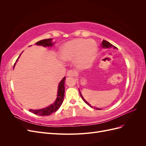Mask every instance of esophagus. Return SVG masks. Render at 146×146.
<instances>
[{
	"label": "esophagus",
	"instance_id": "1",
	"mask_svg": "<svg viewBox=\"0 0 146 146\" xmlns=\"http://www.w3.org/2000/svg\"><path fill=\"white\" fill-rule=\"evenodd\" d=\"M75 75H76V72L72 69L69 70L68 72H67V76L69 77H74L75 76Z\"/></svg>",
	"mask_w": 146,
	"mask_h": 146
}]
</instances>
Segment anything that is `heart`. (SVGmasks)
I'll return each mask as SVG.
<instances>
[{
	"label": "heart",
	"mask_w": 146,
	"mask_h": 146,
	"mask_svg": "<svg viewBox=\"0 0 146 146\" xmlns=\"http://www.w3.org/2000/svg\"><path fill=\"white\" fill-rule=\"evenodd\" d=\"M98 47L96 42L89 39H75L63 45L60 51L61 58L71 60L76 57V64L79 68H86L91 66L97 56Z\"/></svg>",
	"instance_id": "obj_1"
}]
</instances>
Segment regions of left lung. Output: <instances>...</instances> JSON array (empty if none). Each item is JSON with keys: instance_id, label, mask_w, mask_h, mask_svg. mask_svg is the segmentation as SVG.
Wrapping results in <instances>:
<instances>
[{"instance_id": "1", "label": "left lung", "mask_w": 146, "mask_h": 146, "mask_svg": "<svg viewBox=\"0 0 146 146\" xmlns=\"http://www.w3.org/2000/svg\"><path fill=\"white\" fill-rule=\"evenodd\" d=\"M102 46L104 48H111V47H114V48H117L116 47L113 46V44H110L109 42H108V41H105V40H103L102 43ZM79 92H80V91H79ZM80 96H81V97H82V98L84 102H85L86 104H88V105H90L91 107L92 108V107H91V106L89 104H88L85 99H84V98H83L82 95L81 93H80ZM96 110H100V109H99V108H96Z\"/></svg>"}]
</instances>
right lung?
<instances>
[{
    "label": "right lung",
    "instance_id": "1",
    "mask_svg": "<svg viewBox=\"0 0 146 146\" xmlns=\"http://www.w3.org/2000/svg\"><path fill=\"white\" fill-rule=\"evenodd\" d=\"M52 39H42L39 41H38L36 42V45L39 46H42L44 47H49L52 46L53 45V43L51 42ZM18 57V58H19ZM17 59V60H18ZM16 60V61H17ZM15 63L14 64V66L15 65ZM14 68V67H13ZM64 80L65 77L61 80V81L60 82L58 88V94H57V98L55 102L52 104L51 105L48 106V107L41 109V110H29L30 112H32L35 114H37L39 116H48L53 113L55 111H56L57 110L59 109V108L61 107V104H62L63 102V99L64 96Z\"/></svg>",
    "mask_w": 146,
    "mask_h": 146
}]
</instances>
